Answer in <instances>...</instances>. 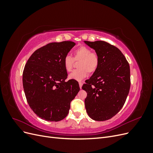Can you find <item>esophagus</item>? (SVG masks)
<instances>
[{
  "mask_svg": "<svg viewBox=\"0 0 153 153\" xmlns=\"http://www.w3.org/2000/svg\"><path fill=\"white\" fill-rule=\"evenodd\" d=\"M82 85H83V84H82V82H79V86H80V89H82Z\"/></svg>",
  "mask_w": 153,
  "mask_h": 153,
  "instance_id": "1",
  "label": "esophagus"
}]
</instances>
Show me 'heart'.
<instances>
[{"label": "heart", "mask_w": 153, "mask_h": 153, "mask_svg": "<svg viewBox=\"0 0 153 153\" xmlns=\"http://www.w3.org/2000/svg\"><path fill=\"white\" fill-rule=\"evenodd\" d=\"M74 60H80L78 67L80 69H75L69 75V79L78 82L84 80L87 76V71L94 73L99 65L98 55L92 53V51L86 47H80L74 52ZM63 65L67 72L71 71L73 65V59L66 55L63 60Z\"/></svg>", "instance_id": "1"}]
</instances>
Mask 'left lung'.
I'll use <instances>...</instances> for the list:
<instances>
[{"label":"left lung","instance_id":"1","mask_svg":"<svg viewBox=\"0 0 153 153\" xmlns=\"http://www.w3.org/2000/svg\"><path fill=\"white\" fill-rule=\"evenodd\" d=\"M95 50L99 65L82 86L87 96L85 106L88 115L94 121H103L122 108L130 88V69L123 53L103 41H84Z\"/></svg>","mask_w":153,"mask_h":153}]
</instances>
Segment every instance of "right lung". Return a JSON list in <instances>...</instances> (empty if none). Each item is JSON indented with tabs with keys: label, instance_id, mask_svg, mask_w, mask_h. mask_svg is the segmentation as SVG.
I'll use <instances>...</instances> for the list:
<instances>
[{
	"label": "right lung",
	"instance_id": "1",
	"mask_svg": "<svg viewBox=\"0 0 153 153\" xmlns=\"http://www.w3.org/2000/svg\"><path fill=\"white\" fill-rule=\"evenodd\" d=\"M75 45L71 41L50 43L32 54L23 72V86L30 108L41 119L65 118L71 101L80 91L76 80L66 82L63 60Z\"/></svg>",
	"mask_w": 153,
	"mask_h": 153
}]
</instances>
